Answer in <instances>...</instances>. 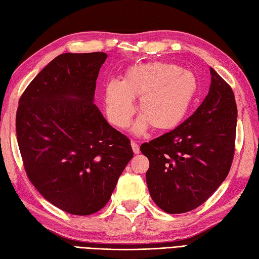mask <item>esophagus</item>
Returning a JSON list of instances; mask_svg holds the SVG:
<instances>
[{
	"label": "esophagus",
	"instance_id": "34e87169",
	"mask_svg": "<svg viewBox=\"0 0 259 259\" xmlns=\"http://www.w3.org/2000/svg\"><path fill=\"white\" fill-rule=\"evenodd\" d=\"M131 147H132V150H134V152L136 154H138L140 152V149H139V144L136 143L135 141H131Z\"/></svg>",
	"mask_w": 259,
	"mask_h": 259
}]
</instances>
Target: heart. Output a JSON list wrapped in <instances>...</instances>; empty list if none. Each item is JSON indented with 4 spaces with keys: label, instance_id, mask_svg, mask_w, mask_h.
Here are the masks:
<instances>
[{
    "label": "heart",
    "instance_id": "obj_1",
    "mask_svg": "<svg viewBox=\"0 0 259 259\" xmlns=\"http://www.w3.org/2000/svg\"><path fill=\"white\" fill-rule=\"evenodd\" d=\"M198 80L189 70L171 63H147L131 67L121 81L105 85L108 118L120 129L127 128L135 115L134 99L139 98L142 115L134 127L141 135L150 125L159 131L174 129L188 116L196 100Z\"/></svg>",
    "mask_w": 259,
    "mask_h": 259
}]
</instances>
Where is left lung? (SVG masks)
Returning <instances> with one entry per match:
<instances>
[{
	"instance_id": "obj_1",
	"label": "left lung",
	"mask_w": 259,
	"mask_h": 259,
	"mask_svg": "<svg viewBox=\"0 0 259 259\" xmlns=\"http://www.w3.org/2000/svg\"><path fill=\"white\" fill-rule=\"evenodd\" d=\"M208 94L193 115L149 143L146 173L153 202L170 214L205 202L230 172L235 147L237 107L232 88L211 67Z\"/></svg>"
}]
</instances>
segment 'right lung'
<instances>
[{
    "mask_svg": "<svg viewBox=\"0 0 259 259\" xmlns=\"http://www.w3.org/2000/svg\"><path fill=\"white\" fill-rule=\"evenodd\" d=\"M106 53H66L29 83L16 112V136L29 181L74 215L104 207L134 157L130 141L94 104Z\"/></svg>",
    "mask_w": 259,
    "mask_h": 259,
    "instance_id": "obj_1",
    "label": "right lung"
}]
</instances>
